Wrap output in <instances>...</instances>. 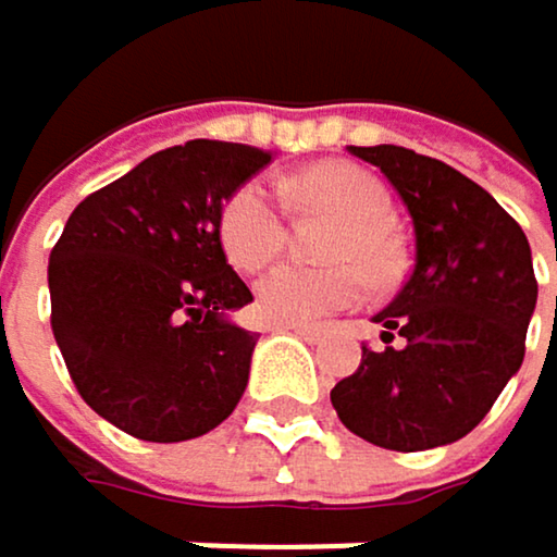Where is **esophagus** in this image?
I'll list each match as a JSON object with an SVG mask.
<instances>
[{"mask_svg":"<svg viewBox=\"0 0 557 557\" xmlns=\"http://www.w3.org/2000/svg\"><path fill=\"white\" fill-rule=\"evenodd\" d=\"M285 329H292L295 336H302V339H319L322 336V325H312V322H292V325H285Z\"/></svg>","mask_w":557,"mask_h":557,"instance_id":"1","label":"esophagus"}]
</instances>
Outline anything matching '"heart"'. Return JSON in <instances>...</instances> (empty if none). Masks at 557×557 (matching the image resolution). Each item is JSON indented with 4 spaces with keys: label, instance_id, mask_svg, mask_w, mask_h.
Wrapping results in <instances>:
<instances>
[{
    "label": "heart",
    "instance_id": "heart-1",
    "mask_svg": "<svg viewBox=\"0 0 557 557\" xmlns=\"http://www.w3.org/2000/svg\"><path fill=\"white\" fill-rule=\"evenodd\" d=\"M292 195L302 205L343 218L329 242V258L339 262L319 269L278 265L255 285L258 315L278 325L315 322L329 312L349 309L367 295L363 268L376 282L389 278L396 269V245L389 232L393 205L373 174L352 164H319L295 177ZM218 242L238 272L265 269L285 245V208L275 187L258 177L235 187L218 211Z\"/></svg>",
    "mask_w": 557,
    "mask_h": 557
}]
</instances>
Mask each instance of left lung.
<instances>
[{"label": "left lung", "mask_w": 557, "mask_h": 557, "mask_svg": "<svg viewBox=\"0 0 557 557\" xmlns=\"http://www.w3.org/2000/svg\"><path fill=\"white\" fill-rule=\"evenodd\" d=\"M349 153L396 187L413 218L417 258L396 299L376 312L386 349L362 346L359 370L329 396L339 420L376 447L410 454L454 444L521 370L537 302L531 245L521 224L450 164L393 144Z\"/></svg>", "instance_id": "8db88e82"}]
</instances>
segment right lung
I'll return each instance as SVG.
<instances>
[{
	"label": "right lung",
	"instance_id": "add662e5",
	"mask_svg": "<svg viewBox=\"0 0 557 557\" xmlns=\"http://www.w3.org/2000/svg\"><path fill=\"white\" fill-rule=\"evenodd\" d=\"M269 150L187 140L83 198L49 255L53 336L103 420L177 444L228 420L258 336L232 312L248 285L218 242V211Z\"/></svg>",
	"mask_w": 557,
	"mask_h": 557
}]
</instances>
